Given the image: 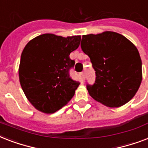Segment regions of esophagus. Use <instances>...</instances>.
I'll return each instance as SVG.
<instances>
[{
  "label": "esophagus",
  "instance_id": "esophagus-1",
  "mask_svg": "<svg viewBox=\"0 0 148 148\" xmlns=\"http://www.w3.org/2000/svg\"><path fill=\"white\" fill-rule=\"evenodd\" d=\"M81 76H82V79H83V80L85 79V71L81 72Z\"/></svg>",
  "mask_w": 148,
  "mask_h": 148
}]
</instances>
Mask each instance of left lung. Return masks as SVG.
I'll use <instances>...</instances> for the list:
<instances>
[{"label":"left lung","mask_w":148,"mask_h":148,"mask_svg":"<svg viewBox=\"0 0 148 148\" xmlns=\"http://www.w3.org/2000/svg\"><path fill=\"white\" fill-rule=\"evenodd\" d=\"M81 47L95 71V83L87 84L89 95L110 108H118L135 95L142 80L141 59L137 47L112 31L84 35Z\"/></svg>","instance_id":"obj_1"}]
</instances>
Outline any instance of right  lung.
Listing matches in <instances>:
<instances>
[{
	"label": "right lung",
	"mask_w": 148,
	"mask_h": 148,
	"mask_svg": "<svg viewBox=\"0 0 148 148\" xmlns=\"http://www.w3.org/2000/svg\"><path fill=\"white\" fill-rule=\"evenodd\" d=\"M80 42L81 36L63 38L45 34L25 46L20 62V83L36 109L54 113L74 97L80 82L70 77L75 61L69 55Z\"/></svg>",
	"instance_id": "1"
}]
</instances>
